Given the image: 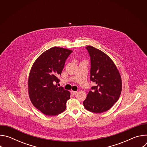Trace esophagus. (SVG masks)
I'll return each mask as SVG.
<instances>
[{
  "mask_svg": "<svg viewBox=\"0 0 147 147\" xmlns=\"http://www.w3.org/2000/svg\"><path fill=\"white\" fill-rule=\"evenodd\" d=\"M77 93V91H71V94H73V95H76Z\"/></svg>",
  "mask_w": 147,
  "mask_h": 147,
  "instance_id": "1",
  "label": "esophagus"
}]
</instances>
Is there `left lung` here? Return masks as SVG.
I'll use <instances>...</instances> for the list:
<instances>
[{
    "instance_id": "1",
    "label": "left lung",
    "mask_w": 147,
    "mask_h": 147,
    "mask_svg": "<svg viewBox=\"0 0 147 147\" xmlns=\"http://www.w3.org/2000/svg\"><path fill=\"white\" fill-rule=\"evenodd\" d=\"M86 49L91 58L90 80L95 83V86L91 87L83 105L87 111L100 113L111 109L119 99L121 78L108 55L92 46Z\"/></svg>"
}]
</instances>
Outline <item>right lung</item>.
Returning <instances> with one entry per match:
<instances>
[{"label":"right lung","instance_id":"add662e5","mask_svg":"<svg viewBox=\"0 0 147 147\" xmlns=\"http://www.w3.org/2000/svg\"><path fill=\"white\" fill-rule=\"evenodd\" d=\"M73 51L52 47L42 53L34 61L28 80V94L33 105L47 116H56L66 108L70 93L57 83L66 60Z\"/></svg>","mask_w":147,"mask_h":147}]
</instances>
